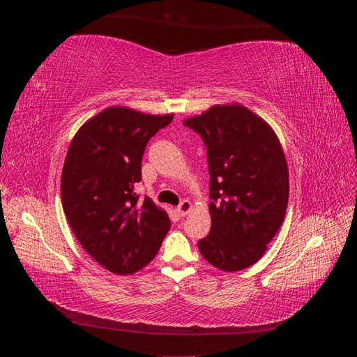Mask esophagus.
Here are the masks:
<instances>
[{
    "mask_svg": "<svg viewBox=\"0 0 357 357\" xmlns=\"http://www.w3.org/2000/svg\"><path fill=\"white\" fill-rule=\"evenodd\" d=\"M190 211H192V204H190V201H189V199H183V201L180 202L178 207H177V213H178L180 215H188Z\"/></svg>",
    "mask_w": 357,
    "mask_h": 357,
    "instance_id": "obj_1",
    "label": "esophagus"
}]
</instances>
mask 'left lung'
Wrapping results in <instances>:
<instances>
[{
  "label": "left lung",
  "mask_w": 357,
  "mask_h": 357,
  "mask_svg": "<svg viewBox=\"0 0 357 357\" xmlns=\"http://www.w3.org/2000/svg\"><path fill=\"white\" fill-rule=\"evenodd\" d=\"M207 146L211 229L198 241L205 261L226 273L255 265L284 220L287 162L274 129L247 107L213 105L186 119Z\"/></svg>",
  "instance_id": "8db88e82"
}]
</instances>
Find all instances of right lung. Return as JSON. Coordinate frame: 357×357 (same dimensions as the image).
I'll return each mask as SVG.
<instances>
[{"instance_id":"obj_1","label":"right lung","mask_w":357,"mask_h":357,"mask_svg":"<svg viewBox=\"0 0 357 357\" xmlns=\"http://www.w3.org/2000/svg\"><path fill=\"white\" fill-rule=\"evenodd\" d=\"M174 114L113 105L84 122L68 147L61 176L63 213L82 247L117 275L134 274L156 256L171 222L138 199L146 144Z\"/></svg>"}]
</instances>
